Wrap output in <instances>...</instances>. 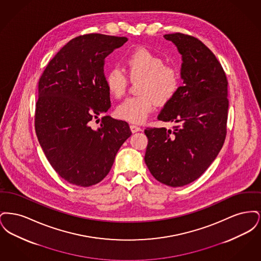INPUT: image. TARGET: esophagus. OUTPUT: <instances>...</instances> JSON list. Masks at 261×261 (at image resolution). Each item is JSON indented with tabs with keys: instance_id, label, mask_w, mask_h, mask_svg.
<instances>
[{
	"instance_id": "34e87169",
	"label": "esophagus",
	"mask_w": 261,
	"mask_h": 261,
	"mask_svg": "<svg viewBox=\"0 0 261 261\" xmlns=\"http://www.w3.org/2000/svg\"><path fill=\"white\" fill-rule=\"evenodd\" d=\"M130 129H131V131L133 132V133H136V132H139V131H141L142 129H141V127H139V126H137V125H130Z\"/></svg>"
}]
</instances>
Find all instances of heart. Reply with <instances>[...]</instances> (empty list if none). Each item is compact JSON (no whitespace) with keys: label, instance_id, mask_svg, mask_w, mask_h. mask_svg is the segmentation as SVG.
<instances>
[{"label":"heart","instance_id":"heart-1","mask_svg":"<svg viewBox=\"0 0 261 261\" xmlns=\"http://www.w3.org/2000/svg\"><path fill=\"white\" fill-rule=\"evenodd\" d=\"M125 71L131 80H139V94L123 100L116 108V115L131 123H142L154 105L164 106L173 99L181 87V78L173 65L165 63L160 55L146 48L129 54L124 61ZM105 83L112 97L119 99L127 87V76L118 67H112L105 75Z\"/></svg>","mask_w":261,"mask_h":261}]
</instances>
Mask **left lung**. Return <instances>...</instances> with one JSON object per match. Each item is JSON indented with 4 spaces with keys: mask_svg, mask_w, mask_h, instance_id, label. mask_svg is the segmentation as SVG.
Listing matches in <instances>:
<instances>
[{
    "mask_svg": "<svg viewBox=\"0 0 261 261\" xmlns=\"http://www.w3.org/2000/svg\"><path fill=\"white\" fill-rule=\"evenodd\" d=\"M182 55L183 85L158 118L178 123L173 129L147 128L145 162L151 175L170 187L200 177L223 147L227 133L228 81L223 68L199 39L166 34Z\"/></svg>",
    "mask_w": 261,
    "mask_h": 261,
    "instance_id": "8db88e82",
    "label": "left lung"
}]
</instances>
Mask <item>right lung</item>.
<instances>
[{
  "mask_svg": "<svg viewBox=\"0 0 261 261\" xmlns=\"http://www.w3.org/2000/svg\"><path fill=\"white\" fill-rule=\"evenodd\" d=\"M126 37L98 33L70 40L50 60L39 80L35 111L38 141L51 167L79 187L96 185L112 169L115 155L131 136L127 122L101 117L111 108L105 83V59Z\"/></svg>",
  "mask_w": 261,
  "mask_h": 261,
  "instance_id": "1",
  "label": "right lung"
}]
</instances>
